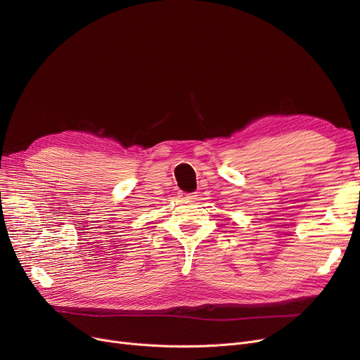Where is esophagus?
<instances>
[{
  "label": "esophagus",
  "mask_w": 360,
  "mask_h": 360,
  "mask_svg": "<svg viewBox=\"0 0 360 360\" xmlns=\"http://www.w3.org/2000/svg\"><path fill=\"white\" fill-rule=\"evenodd\" d=\"M178 197H179V200H182V201H193V200H195V193H184V191H179L178 193Z\"/></svg>",
  "instance_id": "34e87169"
}]
</instances>
